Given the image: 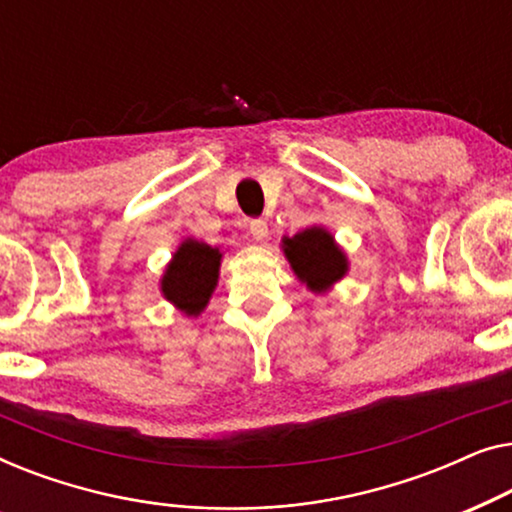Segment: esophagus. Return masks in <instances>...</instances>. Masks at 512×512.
<instances>
[{
	"label": "esophagus",
	"instance_id": "1",
	"mask_svg": "<svg viewBox=\"0 0 512 512\" xmlns=\"http://www.w3.org/2000/svg\"><path fill=\"white\" fill-rule=\"evenodd\" d=\"M249 233L251 237H254L256 242H265L268 240V223H265L263 219H256L249 223Z\"/></svg>",
	"mask_w": 512,
	"mask_h": 512
}]
</instances>
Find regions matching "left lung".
Wrapping results in <instances>:
<instances>
[{"mask_svg": "<svg viewBox=\"0 0 512 512\" xmlns=\"http://www.w3.org/2000/svg\"><path fill=\"white\" fill-rule=\"evenodd\" d=\"M282 251L300 284L324 296L349 272L345 249L324 226H310L293 237H282Z\"/></svg>", "mask_w": 512, "mask_h": 512, "instance_id": "1", "label": "left lung"}]
</instances>
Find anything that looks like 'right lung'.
I'll use <instances>...</instances> for the list:
<instances>
[{"label":"right lung","mask_w":512,"mask_h":512,"mask_svg":"<svg viewBox=\"0 0 512 512\" xmlns=\"http://www.w3.org/2000/svg\"><path fill=\"white\" fill-rule=\"evenodd\" d=\"M223 251L212 244L184 237L160 277V293L188 319L200 317L219 284Z\"/></svg>","instance_id":"right-lung-1"}]
</instances>
